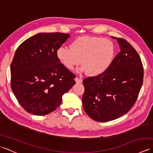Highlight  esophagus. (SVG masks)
<instances>
[{"mask_svg": "<svg viewBox=\"0 0 153 153\" xmlns=\"http://www.w3.org/2000/svg\"><path fill=\"white\" fill-rule=\"evenodd\" d=\"M75 81H76V82L77 83H80L82 82V79L78 78V77H76V78H75Z\"/></svg>", "mask_w": 153, "mask_h": 153, "instance_id": "esophagus-1", "label": "esophagus"}]
</instances>
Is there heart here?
<instances>
[{
  "label": "heart",
  "mask_w": 153,
  "mask_h": 153,
  "mask_svg": "<svg viewBox=\"0 0 153 153\" xmlns=\"http://www.w3.org/2000/svg\"><path fill=\"white\" fill-rule=\"evenodd\" d=\"M115 55L114 45L108 39L82 36L71 42L70 48L60 47L56 56L68 70L82 64L80 71H87L89 76L105 72L111 65Z\"/></svg>",
  "instance_id": "obj_1"
}]
</instances>
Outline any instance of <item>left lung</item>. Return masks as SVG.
I'll return each mask as SVG.
<instances>
[{
  "mask_svg": "<svg viewBox=\"0 0 153 153\" xmlns=\"http://www.w3.org/2000/svg\"><path fill=\"white\" fill-rule=\"evenodd\" d=\"M118 41L120 52L105 72L83 81V109L91 118L105 122L128 112L137 99L143 81V68L137 52L127 41Z\"/></svg>",
  "mask_w": 153,
  "mask_h": 153,
  "instance_id": "1",
  "label": "left lung"
}]
</instances>
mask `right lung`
Segmentation results:
<instances>
[{"label":"right lung","instance_id":"add662e5","mask_svg":"<svg viewBox=\"0 0 153 153\" xmlns=\"http://www.w3.org/2000/svg\"><path fill=\"white\" fill-rule=\"evenodd\" d=\"M63 33H39L16 50L10 65L11 87L26 111L44 116L61 105L75 82V75L58 60L56 51L68 38Z\"/></svg>","mask_w":153,"mask_h":153}]
</instances>
